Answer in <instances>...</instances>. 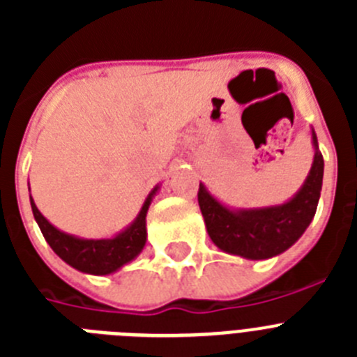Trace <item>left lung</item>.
Instances as JSON below:
<instances>
[{"label": "left lung", "mask_w": 357, "mask_h": 357, "mask_svg": "<svg viewBox=\"0 0 357 357\" xmlns=\"http://www.w3.org/2000/svg\"><path fill=\"white\" fill-rule=\"evenodd\" d=\"M313 144L317 151L307 181L284 206L234 213L214 200L200 184L198 204L207 232L218 248L247 259H268L288 250L304 234L317 213L324 178V157L318 151L314 132Z\"/></svg>", "instance_id": "1"}]
</instances>
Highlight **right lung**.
<instances>
[{"label":"right lung","instance_id":"obj_1","mask_svg":"<svg viewBox=\"0 0 357 357\" xmlns=\"http://www.w3.org/2000/svg\"><path fill=\"white\" fill-rule=\"evenodd\" d=\"M157 189H153L150 197L146 198L137 220L127 230H123L121 234L112 239H78L64 234L39 213L33 200L30 202L31 211L39 223L44 239L48 241L50 247L61 259H64L66 263L80 272L107 275V273L116 272L118 268L134 259L135 255L143 250L144 243H146V213L150 207L151 195Z\"/></svg>","mask_w":357,"mask_h":357}]
</instances>
